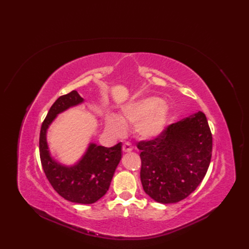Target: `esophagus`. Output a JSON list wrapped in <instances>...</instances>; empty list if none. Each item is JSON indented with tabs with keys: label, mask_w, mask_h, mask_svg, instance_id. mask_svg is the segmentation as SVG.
Instances as JSON below:
<instances>
[{
	"label": "esophagus",
	"mask_w": 249,
	"mask_h": 249,
	"mask_svg": "<svg viewBox=\"0 0 249 249\" xmlns=\"http://www.w3.org/2000/svg\"><path fill=\"white\" fill-rule=\"evenodd\" d=\"M132 146H131V144H130V143H128V142H126V143H124L123 144V146H122V150L124 151V152H130V151H132Z\"/></svg>",
	"instance_id": "1"
}]
</instances>
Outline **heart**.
Returning <instances> with one entry per match:
<instances>
[{"label": "heart", "instance_id": "1", "mask_svg": "<svg viewBox=\"0 0 249 249\" xmlns=\"http://www.w3.org/2000/svg\"><path fill=\"white\" fill-rule=\"evenodd\" d=\"M168 116L167 104L155 97L143 98L129 103L122 109L119 117L109 115L106 127L113 134L124 131V125H134L135 133L143 139H153L164 130Z\"/></svg>", "mask_w": 249, "mask_h": 249}]
</instances>
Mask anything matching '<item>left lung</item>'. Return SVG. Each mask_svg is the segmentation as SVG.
<instances>
[{"mask_svg": "<svg viewBox=\"0 0 249 249\" xmlns=\"http://www.w3.org/2000/svg\"><path fill=\"white\" fill-rule=\"evenodd\" d=\"M144 192L162 204L186 199L201 184L212 156L206 115L195 113L164 128L160 136L137 142Z\"/></svg>", "mask_w": 249, "mask_h": 249, "instance_id": "8db88e82", "label": "left lung"}]
</instances>
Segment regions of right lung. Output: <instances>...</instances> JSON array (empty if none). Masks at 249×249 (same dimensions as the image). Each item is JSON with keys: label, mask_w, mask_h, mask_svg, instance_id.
<instances>
[{"label": "right lung", "mask_w": 249, "mask_h": 249, "mask_svg": "<svg viewBox=\"0 0 249 249\" xmlns=\"http://www.w3.org/2000/svg\"><path fill=\"white\" fill-rule=\"evenodd\" d=\"M83 101L76 90H71L53 103L41 125L39 153L44 174L59 196L72 203L93 204L101 199L110 187L122 156V143L119 142L113 147L90 143L80 161L72 166H64L51 158L46 142V130L57 114Z\"/></svg>", "instance_id": "obj_1"}]
</instances>
